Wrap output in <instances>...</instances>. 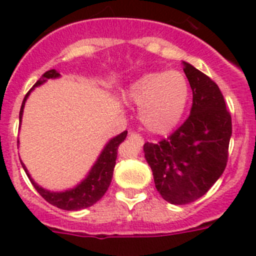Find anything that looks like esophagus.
Here are the masks:
<instances>
[{
	"instance_id": "34e87169",
	"label": "esophagus",
	"mask_w": 256,
	"mask_h": 256,
	"mask_svg": "<svg viewBox=\"0 0 256 256\" xmlns=\"http://www.w3.org/2000/svg\"><path fill=\"white\" fill-rule=\"evenodd\" d=\"M130 138L137 140V141H138L140 144H144V138H142V137H141V136H140V134H137V133L130 132Z\"/></svg>"
}]
</instances>
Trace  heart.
<instances>
[{
  "label": "heart",
  "mask_w": 256,
  "mask_h": 256,
  "mask_svg": "<svg viewBox=\"0 0 256 256\" xmlns=\"http://www.w3.org/2000/svg\"><path fill=\"white\" fill-rule=\"evenodd\" d=\"M190 83L180 72L144 74L128 87L126 100L138 106V118L144 130L166 134L182 120L190 101Z\"/></svg>",
  "instance_id": "b5f03b06"
}]
</instances>
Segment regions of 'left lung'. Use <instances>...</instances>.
<instances>
[{"instance_id":"8db88e82","label":"left lung","mask_w":256,"mask_h":256,"mask_svg":"<svg viewBox=\"0 0 256 256\" xmlns=\"http://www.w3.org/2000/svg\"><path fill=\"white\" fill-rule=\"evenodd\" d=\"M192 90L190 116L166 140L144 144V159L162 198L184 205L204 196L226 169L232 136L230 114L218 86L182 61Z\"/></svg>"}]
</instances>
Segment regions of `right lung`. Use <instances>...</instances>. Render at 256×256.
<instances>
[{
	"label": "right lung",
	"instance_id": "add662e5",
	"mask_svg": "<svg viewBox=\"0 0 256 256\" xmlns=\"http://www.w3.org/2000/svg\"><path fill=\"white\" fill-rule=\"evenodd\" d=\"M60 73L58 70L52 69L46 72L44 76H40V80H37L33 88L26 94L24 100H22V108H20L19 114V120L20 126H22V112H24V106H26V100H28L30 92L34 90L36 87H40L44 83H46L48 79H58L60 78ZM126 130L122 132L120 134L115 136L112 138L108 140L106 144L104 146L102 151L100 152L98 158L91 169L88 170L87 176L83 178L78 184H76L72 188L64 190V191H50V190L44 188V187L40 186L38 183L34 182V180L32 178L29 174L28 169H26V164L20 160L22 162V169L26 170V176L30 180L32 184L34 186L37 192L40 194L47 202H50L54 206L62 210H69V212H76V210H82L86 208L92 206L96 204L97 201L100 200L105 192L108 191L110 183L112 180V173H114L115 168V160H116V152H118V146L126 140ZM18 146H19V141H18Z\"/></svg>",
	"mask_w": 256,
	"mask_h": 256
}]
</instances>
